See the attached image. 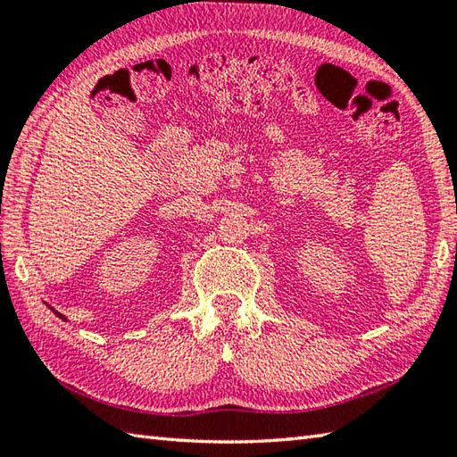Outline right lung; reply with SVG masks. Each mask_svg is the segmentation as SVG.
Masks as SVG:
<instances>
[{"instance_id": "obj_1", "label": "right lung", "mask_w": 457, "mask_h": 457, "mask_svg": "<svg viewBox=\"0 0 457 457\" xmlns=\"http://www.w3.org/2000/svg\"><path fill=\"white\" fill-rule=\"evenodd\" d=\"M45 305H47V303H45ZM47 307H49V305H47ZM49 309H51L53 312H55V315H57V317H59L61 320H65V323H69V320H67V317H65V315H61V312H57V311H55V309H53V307H49Z\"/></svg>"}]
</instances>
